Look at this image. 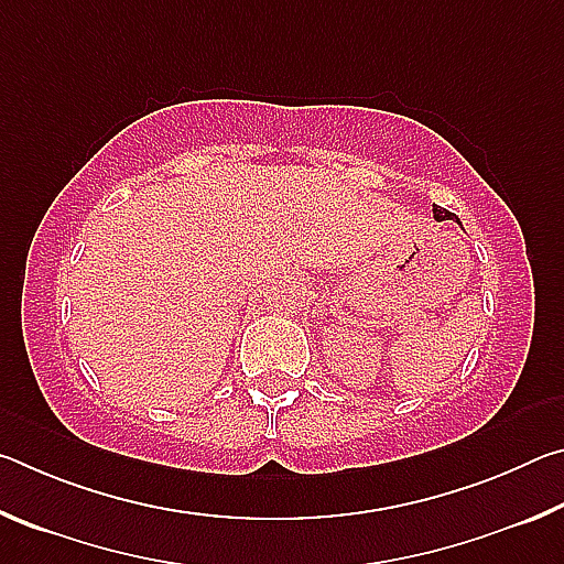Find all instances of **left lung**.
Listing matches in <instances>:
<instances>
[{
    "instance_id": "obj_1",
    "label": "left lung",
    "mask_w": 564,
    "mask_h": 564,
    "mask_svg": "<svg viewBox=\"0 0 564 564\" xmlns=\"http://www.w3.org/2000/svg\"><path fill=\"white\" fill-rule=\"evenodd\" d=\"M433 214H435V218H437V221H457V218H455V214H451V212H445V208H441V206H433Z\"/></svg>"
}]
</instances>
